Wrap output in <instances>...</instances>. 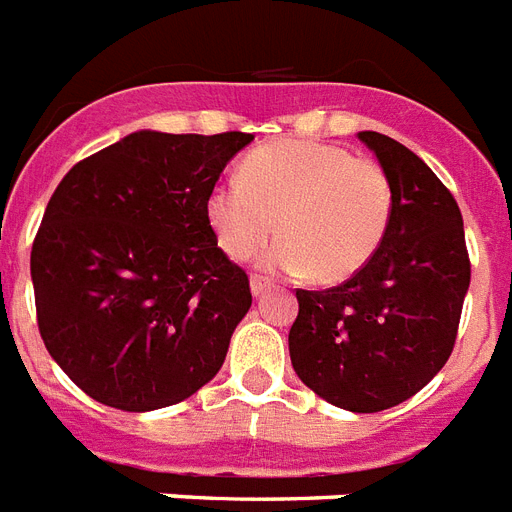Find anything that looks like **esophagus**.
Masks as SVG:
<instances>
[{
    "instance_id": "1",
    "label": "esophagus",
    "mask_w": 512,
    "mask_h": 512,
    "mask_svg": "<svg viewBox=\"0 0 512 512\" xmlns=\"http://www.w3.org/2000/svg\"><path fill=\"white\" fill-rule=\"evenodd\" d=\"M275 288V282L269 280V277H261V275H253L251 277V293L256 298L264 296V293H269V290Z\"/></svg>"
}]
</instances>
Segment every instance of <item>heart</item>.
<instances>
[{
  "mask_svg": "<svg viewBox=\"0 0 512 512\" xmlns=\"http://www.w3.org/2000/svg\"><path fill=\"white\" fill-rule=\"evenodd\" d=\"M394 219V185L370 158L341 145L290 140L261 147L240 179L208 190L206 222L230 259L267 245V267L304 272L314 282H343L378 253Z\"/></svg>",
  "mask_w": 512,
  "mask_h": 512,
  "instance_id": "1",
  "label": "heart"
}]
</instances>
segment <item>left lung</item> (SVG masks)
<instances>
[{
	"instance_id": "8db88e82",
	"label": "left lung",
	"mask_w": 512,
	"mask_h": 512,
	"mask_svg": "<svg viewBox=\"0 0 512 512\" xmlns=\"http://www.w3.org/2000/svg\"><path fill=\"white\" fill-rule=\"evenodd\" d=\"M394 185L378 253L338 288L296 290L293 370L349 412L407 402L447 365L470 285L463 214L441 179L402 142L359 132Z\"/></svg>"
}]
</instances>
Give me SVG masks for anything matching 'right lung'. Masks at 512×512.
I'll return each mask as SVG.
<instances>
[{
	"mask_svg": "<svg viewBox=\"0 0 512 512\" xmlns=\"http://www.w3.org/2000/svg\"><path fill=\"white\" fill-rule=\"evenodd\" d=\"M251 142L142 129L76 163L49 198L31 251L39 333L94 402L161 410L224 365L251 288L216 245L206 195Z\"/></svg>",
	"mask_w": 512,
	"mask_h": 512,
	"instance_id": "right-lung-1",
	"label": "right lung"
}]
</instances>
